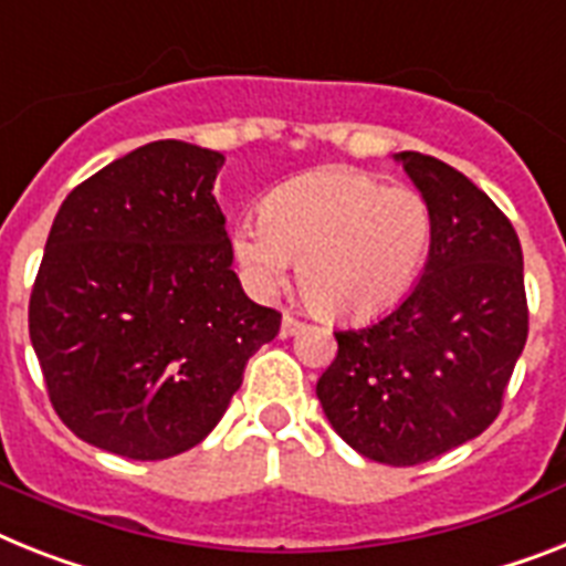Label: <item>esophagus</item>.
<instances>
[{
	"instance_id": "34e87169",
	"label": "esophagus",
	"mask_w": 566,
	"mask_h": 566,
	"mask_svg": "<svg viewBox=\"0 0 566 566\" xmlns=\"http://www.w3.org/2000/svg\"><path fill=\"white\" fill-rule=\"evenodd\" d=\"M301 329H303V321H297L294 315H283V324H280V335H283V338L301 333Z\"/></svg>"
}]
</instances>
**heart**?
<instances>
[{
  "label": "heart",
  "instance_id": "1",
  "mask_svg": "<svg viewBox=\"0 0 566 566\" xmlns=\"http://www.w3.org/2000/svg\"><path fill=\"white\" fill-rule=\"evenodd\" d=\"M431 205L419 190L349 167H321L274 190L263 219L233 231V256L256 292H274L292 260L310 310L364 321L408 292L431 249Z\"/></svg>",
  "mask_w": 566,
  "mask_h": 566
}]
</instances>
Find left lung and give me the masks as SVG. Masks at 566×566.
Masks as SVG:
<instances>
[{
  "mask_svg": "<svg viewBox=\"0 0 566 566\" xmlns=\"http://www.w3.org/2000/svg\"><path fill=\"white\" fill-rule=\"evenodd\" d=\"M431 205L413 292L376 324L335 333L317 399L340 440L385 465H419L497 419L530 333L524 251L497 205L451 165L396 153Z\"/></svg>",
  "mask_w": 566,
  "mask_h": 566,
  "instance_id": "obj_1",
  "label": "left lung"
}]
</instances>
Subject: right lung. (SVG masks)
Instances as JSON below:
<instances>
[{"mask_svg":"<svg viewBox=\"0 0 566 566\" xmlns=\"http://www.w3.org/2000/svg\"><path fill=\"white\" fill-rule=\"evenodd\" d=\"M222 153L153 142L65 196L36 272L28 333L72 433L126 460L208 437L280 312L233 274L213 196Z\"/></svg>","mask_w":566,"mask_h":566,"instance_id":"obj_1","label":"right lung"}]
</instances>
